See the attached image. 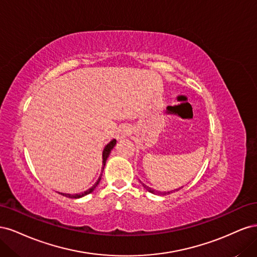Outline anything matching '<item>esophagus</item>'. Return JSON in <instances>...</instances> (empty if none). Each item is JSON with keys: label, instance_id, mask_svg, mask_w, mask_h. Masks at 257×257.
<instances>
[{"label": "esophagus", "instance_id": "obj_1", "mask_svg": "<svg viewBox=\"0 0 257 257\" xmlns=\"http://www.w3.org/2000/svg\"><path fill=\"white\" fill-rule=\"evenodd\" d=\"M131 127L130 126H127V125H123V126H121L120 128H119V131H118V134H116V138L118 139H124V138H126L130 134H131Z\"/></svg>", "mask_w": 257, "mask_h": 257}]
</instances>
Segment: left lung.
I'll return each instance as SVG.
<instances>
[{
	"mask_svg": "<svg viewBox=\"0 0 257 257\" xmlns=\"http://www.w3.org/2000/svg\"><path fill=\"white\" fill-rule=\"evenodd\" d=\"M142 184H143V186L144 188L148 191V192H150V193H152V194H155V195H168V194H170V193H173V192H175V191H179L180 190L181 188H183V186H181V188H179V189H176V190H174V191H167V192H159V191H157V190H153V189H151L150 186H148V185H146L145 183H143L142 182Z\"/></svg>",
	"mask_w": 257,
	"mask_h": 257,
	"instance_id": "obj_1",
	"label": "left lung"
}]
</instances>
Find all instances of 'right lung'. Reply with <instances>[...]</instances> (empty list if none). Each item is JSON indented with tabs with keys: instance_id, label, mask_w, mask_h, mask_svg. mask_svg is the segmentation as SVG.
<instances>
[{
	"instance_id": "right-lung-1",
	"label": "right lung",
	"mask_w": 257,
	"mask_h": 257,
	"mask_svg": "<svg viewBox=\"0 0 257 257\" xmlns=\"http://www.w3.org/2000/svg\"><path fill=\"white\" fill-rule=\"evenodd\" d=\"M115 144H116V141H115V139H112V141H111L109 144H107V145L105 146V148H104V150H103V167H102V173H103L104 167H105V165H106V161H107L108 157H109V154H110L111 150L113 149V147L115 146ZM102 175H103V174H100V176L98 177L97 181L94 183V185L91 186V188H90L89 190L84 191V192H82V193H77V194L59 193V194H61V195H63V196H65V197H68V198H80V197H83V196L88 195V194H90V193H92L93 191H94V189L96 188L97 184H98L99 181H100V178H102Z\"/></svg>"
}]
</instances>
